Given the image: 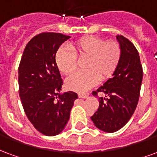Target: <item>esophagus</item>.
<instances>
[{"mask_svg":"<svg viewBox=\"0 0 157 157\" xmlns=\"http://www.w3.org/2000/svg\"><path fill=\"white\" fill-rule=\"evenodd\" d=\"M78 97L80 98H86L88 97V95L87 94H84V93H79Z\"/></svg>","mask_w":157,"mask_h":157,"instance_id":"34e87169","label":"esophagus"}]
</instances>
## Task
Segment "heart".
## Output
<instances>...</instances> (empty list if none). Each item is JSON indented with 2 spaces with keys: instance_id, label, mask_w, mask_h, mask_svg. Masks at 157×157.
<instances>
[{
  "instance_id": "b5f03b06",
  "label": "heart",
  "mask_w": 157,
  "mask_h": 157,
  "mask_svg": "<svg viewBox=\"0 0 157 157\" xmlns=\"http://www.w3.org/2000/svg\"><path fill=\"white\" fill-rule=\"evenodd\" d=\"M70 50L59 49L55 56L59 71L65 75H71L77 67L76 59H86L85 72L75 74L66 81L69 90L84 92L113 75L121 58V46L115 40H108L97 36H86L68 45Z\"/></svg>"
}]
</instances>
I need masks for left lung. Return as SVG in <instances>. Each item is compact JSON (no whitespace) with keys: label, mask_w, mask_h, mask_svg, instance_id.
Returning <instances> with one entry per match:
<instances>
[{"label":"left lung","mask_w":157,"mask_h":157,"mask_svg":"<svg viewBox=\"0 0 157 157\" xmlns=\"http://www.w3.org/2000/svg\"><path fill=\"white\" fill-rule=\"evenodd\" d=\"M121 46V58L118 67L103 86L92 95L104 93L99 98V107L91 119L98 128L113 133L124 127L130 119L138 104L143 70L140 55L135 45L128 39L117 35Z\"/></svg>","instance_id":"1"}]
</instances>
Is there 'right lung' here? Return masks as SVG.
I'll return each mask as SVG.
<instances>
[{
    "label": "right lung",
    "instance_id": "obj_1",
    "mask_svg": "<svg viewBox=\"0 0 157 157\" xmlns=\"http://www.w3.org/2000/svg\"><path fill=\"white\" fill-rule=\"evenodd\" d=\"M71 38L41 33L28 43L18 67L19 96L26 115L34 128L47 136L64 129L77 94H60L63 81L55 63L59 46Z\"/></svg>",
    "mask_w": 157,
    "mask_h": 157
}]
</instances>
